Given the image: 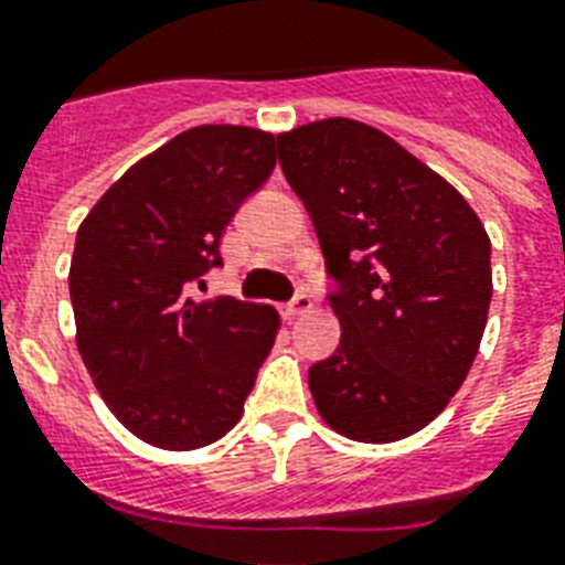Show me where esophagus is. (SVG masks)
<instances>
[{"label": "esophagus", "instance_id": "34e87169", "mask_svg": "<svg viewBox=\"0 0 565 565\" xmlns=\"http://www.w3.org/2000/svg\"><path fill=\"white\" fill-rule=\"evenodd\" d=\"M310 308H313V301H310L308 292H299V296H296V299H292L290 305L284 308V317L296 319V317H301V313H308Z\"/></svg>", "mask_w": 565, "mask_h": 565}]
</instances>
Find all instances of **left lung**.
Segmentation results:
<instances>
[{"label": "left lung", "instance_id": "obj_1", "mask_svg": "<svg viewBox=\"0 0 565 565\" xmlns=\"http://www.w3.org/2000/svg\"><path fill=\"white\" fill-rule=\"evenodd\" d=\"M278 161L340 281V345L308 372L319 416L358 443L411 437L446 411L481 345L483 222L439 172L358 119L284 131Z\"/></svg>", "mask_w": 565, "mask_h": 565}]
</instances>
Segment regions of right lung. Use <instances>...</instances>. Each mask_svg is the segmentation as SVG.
I'll list each match as a JSON object with an SVG mask.
<instances>
[{
    "instance_id": "right-lung-1",
    "label": "right lung",
    "mask_w": 565,
    "mask_h": 565,
    "mask_svg": "<svg viewBox=\"0 0 565 565\" xmlns=\"http://www.w3.org/2000/svg\"><path fill=\"white\" fill-rule=\"evenodd\" d=\"M275 143L248 126L181 131L78 225L75 345L108 411L149 446L193 451L225 437L273 352L278 310L188 290L222 264V231L275 170Z\"/></svg>"
}]
</instances>
